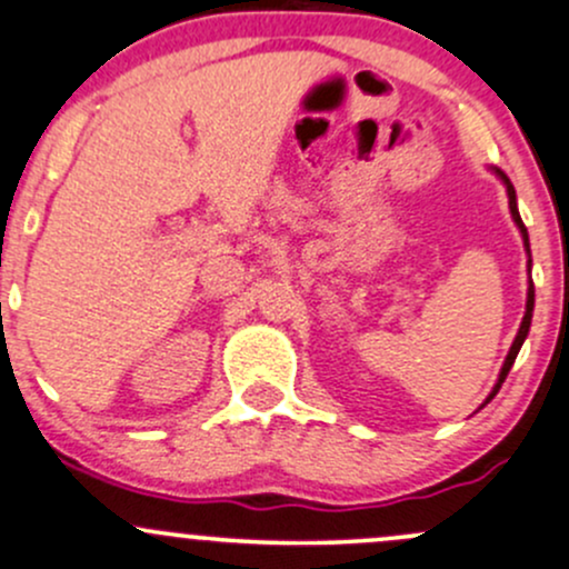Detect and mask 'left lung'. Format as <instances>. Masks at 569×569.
Returning a JSON list of instances; mask_svg holds the SVG:
<instances>
[{
	"label": "left lung",
	"mask_w": 569,
	"mask_h": 569,
	"mask_svg": "<svg viewBox=\"0 0 569 569\" xmlns=\"http://www.w3.org/2000/svg\"><path fill=\"white\" fill-rule=\"evenodd\" d=\"M497 173L502 176V181H505V184H507V198H510V213H512V219H516V224H518V228H521V233H523V247H527V252H529V233H527V228H523V222H521V213H518V206H516V189H512L510 179H507V176L502 173V170H497ZM529 266H531V260H529ZM531 309H535V284L529 282V296H527V315H523V322H521V328H518V336H516V341H512L510 352H507V358H505V366H502V371H499V382L493 385V390H491V396H488V401H491L493 396L499 393V388H502V382H505L507 371H510V369H512V363H516V356H518V350H521L523 339H527V333H529V326H531Z\"/></svg>",
	"instance_id": "left-lung-1"
}]
</instances>
